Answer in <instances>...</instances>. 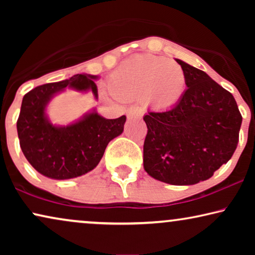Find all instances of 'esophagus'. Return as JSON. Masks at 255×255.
I'll list each match as a JSON object with an SVG mask.
<instances>
[{"mask_svg": "<svg viewBox=\"0 0 255 255\" xmlns=\"http://www.w3.org/2000/svg\"><path fill=\"white\" fill-rule=\"evenodd\" d=\"M141 110L139 109V108H135V107H133V108H130V109H128V111H127V116H128V118H133V117H139V116H141Z\"/></svg>", "mask_w": 255, "mask_h": 255, "instance_id": "esophagus-1", "label": "esophagus"}]
</instances>
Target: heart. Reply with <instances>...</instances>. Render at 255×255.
<instances>
[{
    "mask_svg": "<svg viewBox=\"0 0 255 255\" xmlns=\"http://www.w3.org/2000/svg\"><path fill=\"white\" fill-rule=\"evenodd\" d=\"M108 89L122 102L140 100L146 107L167 110L182 99L187 78L180 65L154 55H137L108 78Z\"/></svg>",
    "mask_w": 255,
    "mask_h": 255,
    "instance_id": "heart-1",
    "label": "heart"
}]
</instances>
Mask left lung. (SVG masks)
Listing matches in <instances>:
<instances>
[{"mask_svg": "<svg viewBox=\"0 0 255 255\" xmlns=\"http://www.w3.org/2000/svg\"><path fill=\"white\" fill-rule=\"evenodd\" d=\"M175 60L187 89L175 107L144 116V169L161 182L190 186L210 179L231 159L243 117L231 93L205 72Z\"/></svg>", "mask_w": 255, "mask_h": 255, "instance_id": "obj_1", "label": "left lung"}]
</instances>
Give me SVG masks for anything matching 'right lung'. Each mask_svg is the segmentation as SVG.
<instances>
[{
  "instance_id": "1",
  "label": "right lung",
  "mask_w": 255,
  "mask_h": 255,
  "mask_svg": "<svg viewBox=\"0 0 255 255\" xmlns=\"http://www.w3.org/2000/svg\"><path fill=\"white\" fill-rule=\"evenodd\" d=\"M99 79V75L86 73L75 74L36 87L24 95L17 133L23 154L41 175L53 180L85 175L99 165L108 144L123 133L127 117L107 120L95 108L67 125L53 124L48 117V104L66 89L90 92L99 100L95 83Z\"/></svg>"
}]
</instances>
